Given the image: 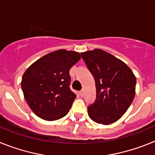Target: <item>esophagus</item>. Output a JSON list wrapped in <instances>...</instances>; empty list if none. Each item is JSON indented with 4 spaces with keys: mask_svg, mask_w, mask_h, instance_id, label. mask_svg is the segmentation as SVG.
<instances>
[{
    "mask_svg": "<svg viewBox=\"0 0 155 155\" xmlns=\"http://www.w3.org/2000/svg\"><path fill=\"white\" fill-rule=\"evenodd\" d=\"M79 94H80V96L83 97V96H84V91H79Z\"/></svg>",
    "mask_w": 155,
    "mask_h": 155,
    "instance_id": "1",
    "label": "esophagus"
}]
</instances>
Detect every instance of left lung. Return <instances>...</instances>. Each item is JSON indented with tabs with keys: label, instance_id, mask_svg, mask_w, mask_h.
Returning a JSON list of instances; mask_svg holds the SVG:
<instances>
[{
	"label": "left lung",
	"instance_id": "8db88e82",
	"mask_svg": "<svg viewBox=\"0 0 155 155\" xmlns=\"http://www.w3.org/2000/svg\"><path fill=\"white\" fill-rule=\"evenodd\" d=\"M81 55L96 87V99L87 107L88 116L97 124H113L132 103L136 77L125 63L104 50L94 49Z\"/></svg>",
	"mask_w": 155,
	"mask_h": 155
}]
</instances>
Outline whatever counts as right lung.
Segmentation results:
<instances>
[{
	"label": "right lung",
	"instance_id": "1",
	"mask_svg": "<svg viewBox=\"0 0 155 155\" xmlns=\"http://www.w3.org/2000/svg\"><path fill=\"white\" fill-rule=\"evenodd\" d=\"M80 59L78 52L59 50L41 57L25 71L21 89L39 118L52 121L68 114L76 98L70 88L69 71Z\"/></svg>",
	"mask_w": 155,
	"mask_h": 155
}]
</instances>
